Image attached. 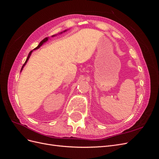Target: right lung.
I'll return each mask as SVG.
<instances>
[{
    "mask_svg": "<svg viewBox=\"0 0 159 159\" xmlns=\"http://www.w3.org/2000/svg\"><path fill=\"white\" fill-rule=\"evenodd\" d=\"M67 31V30H64L63 32H60V33H59V34H62V33H63V32H66ZM56 35H57V34H55V35H53V36H52V37H54V36H56ZM48 37H47V38H44V40H42L40 42V44H38V46L36 47V48H35L33 50H32V51H30V53H29V54H28V57H27V58H26V61H25V64H24V65H23V66L22 67V68H21V71L23 70V68H24V67H25V65L26 64V63H27V61H28V60H29V58H30V56H31V54H32V52L34 51V50H37V49H38V48H39L41 46H42L43 44H44V43L45 42H46L48 40Z\"/></svg>",
    "mask_w": 159,
    "mask_h": 159,
    "instance_id": "right-lung-1",
    "label": "right lung"
}]
</instances>
